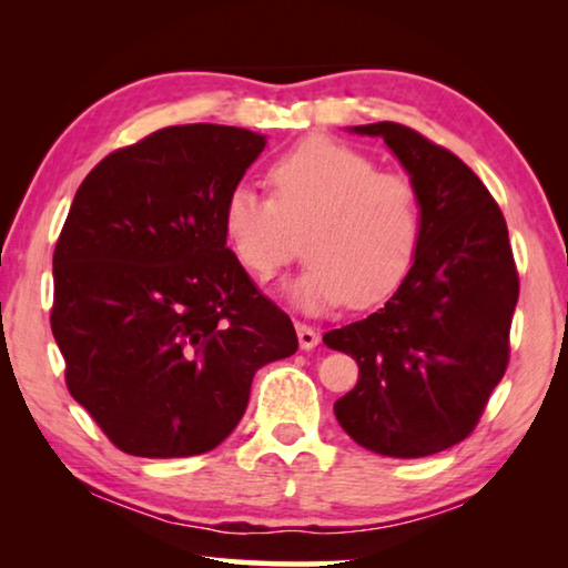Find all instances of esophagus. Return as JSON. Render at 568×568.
<instances>
[{
	"label": "esophagus",
	"instance_id": "esophagus-1",
	"mask_svg": "<svg viewBox=\"0 0 568 568\" xmlns=\"http://www.w3.org/2000/svg\"><path fill=\"white\" fill-rule=\"evenodd\" d=\"M295 331H297V343H301L303 351H313L315 345L321 343V335L315 333V328H311V325L295 323Z\"/></svg>",
	"mask_w": 568,
	"mask_h": 568
}]
</instances>
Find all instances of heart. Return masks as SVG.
Segmentation results:
<instances>
[{
    "label": "heart",
    "instance_id": "1",
    "mask_svg": "<svg viewBox=\"0 0 568 568\" xmlns=\"http://www.w3.org/2000/svg\"><path fill=\"white\" fill-rule=\"evenodd\" d=\"M273 200L247 182L227 192L223 233L237 263L271 281L301 250L311 257L287 285L291 301L323 313L351 301L371 307L398 291L418 255V190L368 155L331 138H311L267 170Z\"/></svg>",
    "mask_w": 568,
    "mask_h": 568
}]
</instances>
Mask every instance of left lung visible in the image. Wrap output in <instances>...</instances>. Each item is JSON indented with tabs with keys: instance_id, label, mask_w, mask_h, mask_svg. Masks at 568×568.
Returning a JSON list of instances; mask_svg holds the SVG:
<instances>
[{
	"instance_id": "8db88e82",
	"label": "left lung",
	"mask_w": 568,
	"mask_h": 568,
	"mask_svg": "<svg viewBox=\"0 0 568 568\" xmlns=\"http://www.w3.org/2000/svg\"><path fill=\"white\" fill-rule=\"evenodd\" d=\"M381 138L418 190L423 233L406 281L378 313L323 335L358 363L335 400L355 444L390 458L464 440L508 363L518 275L491 192L454 152L398 122L348 128Z\"/></svg>"
}]
</instances>
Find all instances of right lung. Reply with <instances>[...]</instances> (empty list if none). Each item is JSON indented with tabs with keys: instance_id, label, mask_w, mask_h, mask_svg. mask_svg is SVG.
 I'll return each mask as SVG.
<instances>
[{
	"instance_id": "1",
	"label": "right lung",
	"mask_w": 568,
	"mask_h": 568,
	"mask_svg": "<svg viewBox=\"0 0 568 568\" xmlns=\"http://www.w3.org/2000/svg\"><path fill=\"white\" fill-rule=\"evenodd\" d=\"M267 138L178 124L112 152L77 190L52 257L67 388L114 446L197 456L233 434L261 365L297 351L223 233Z\"/></svg>"
}]
</instances>
